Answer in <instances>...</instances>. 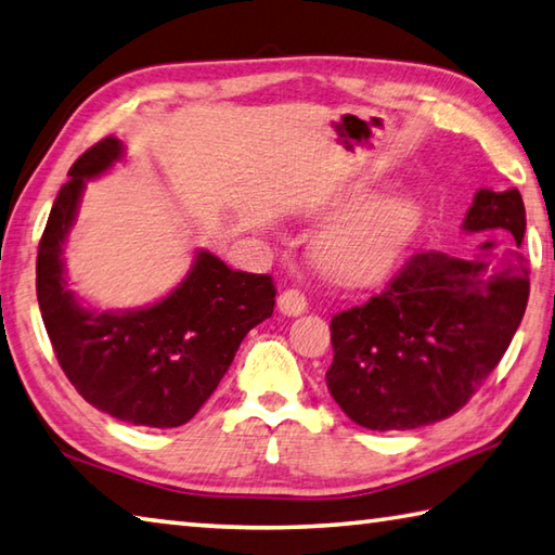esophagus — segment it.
<instances>
[{
  "instance_id": "1",
  "label": "esophagus",
  "mask_w": 555,
  "mask_h": 555,
  "mask_svg": "<svg viewBox=\"0 0 555 555\" xmlns=\"http://www.w3.org/2000/svg\"><path fill=\"white\" fill-rule=\"evenodd\" d=\"M278 309H280L282 313H285V317H299V313L307 311V297L301 295L299 289H285V292H280Z\"/></svg>"
}]
</instances>
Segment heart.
<instances>
[{
    "label": "heart",
    "mask_w": 555,
    "mask_h": 555,
    "mask_svg": "<svg viewBox=\"0 0 555 555\" xmlns=\"http://www.w3.org/2000/svg\"><path fill=\"white\" fill-rule=\"evenodd\" d=\"M415 222V207L403 195H382L328 227L321 236V260L343 280H370L393 263Z\"/></svg>",
    "instance_id": "1"
}]
</instances>
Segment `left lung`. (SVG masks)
Returning a JSON list of instances; mask_svg holds the SVG:
<instances>
[{"label": "left lung", "mask_w": 555, "mask_h": 555, "mask_svg": "<svg viewBox=\"0 0 555 555\" xmlns=\"http://www.w3.org/2000/svg\"><path fill=\"white\" fill-rule=\"evenodd\" d=\"M466 234L525 238L517 188H480ZM529 299V268L515 248L480 244L474 258L423 250L379 295L331 321L328 391L367 430H415L454 415L498 367Z\"/></svg>", "instance_id": "8db88e82"}]
</instances>
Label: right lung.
<instances>
[{
  "mask_svg": "<svg viewBox=\"0 0 555 555\" xmlns=\"http://www.w3.org/2000/svg\"><path fill=\"white\" fill-rule=\"evenodd\" d=\"M122 156V142L106 138L72 164L38 246V305L60 367L83 401L122 423L179 427L210 399L246 333L273 317L275 285L197 250L181 285L150 307H83L67 287L62 248L83 185Z\"/></svg>",
  "mask_w": 555,
  "mask_h": 555,
  "instance_id": "obj_1",
  "label": "right lung"
}]
</instances>
